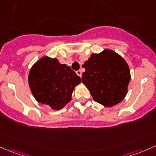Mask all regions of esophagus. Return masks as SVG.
I'll use <instances>...</instances> for the list:
<instances>
[{
  "label": "esophagus",
  "instance_id": "34e87169",
  "mask_svg": "<svg viewBox=\"0 0 156 156\" xmlns=\"http://www.w3.org/2000/svg\"><path fill=\"white\" fill-rule=\"evenodd\" d=\"M76 74L78 75V76L80 77V78H81L82 76V73H81V70H78V71H76Z\"/></svg>",
  "mask_w": 156,
  "mask_h": 156
}]
</instances>
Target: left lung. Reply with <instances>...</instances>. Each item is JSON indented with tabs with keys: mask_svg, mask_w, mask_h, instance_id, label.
<instances>
[{
	"mask_svg": "<svg viewBox=\"0 0 156 156\" xmlns=\"http://www.w3.org/2000/svg\"><path fill=\"white\" fill-rule=\"evenodd\" d=\"M85 72L82 83L95 101L112 107L122 101L127 94L130 70L126 61L112 49L92 53L82 65Z\"/></svg>",
	"mask_w": 156,
	"mask_h": 156,
	"instance_id": "8db88e82",
	"label": "left lung"
}]
</instances>
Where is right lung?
Here are the masks:
<instances>
[{
  "mask_svg": "<svg viewBox=\"0 0 156 156\" xmlns=\"http://www.w3.org/2000/svg\"><path fill=\"white\" fill-rule=\"evenodd\" d=\"M32 95L38 103L59 110L69 103L81 78L57 58L44 56L31 67L28 77Z\"/></svg>",
  "mask_w": 156,
  "mask_h": 156,
  "instance_id": "right-lung-1",
  "label": "right lung"
}]
</instances>
